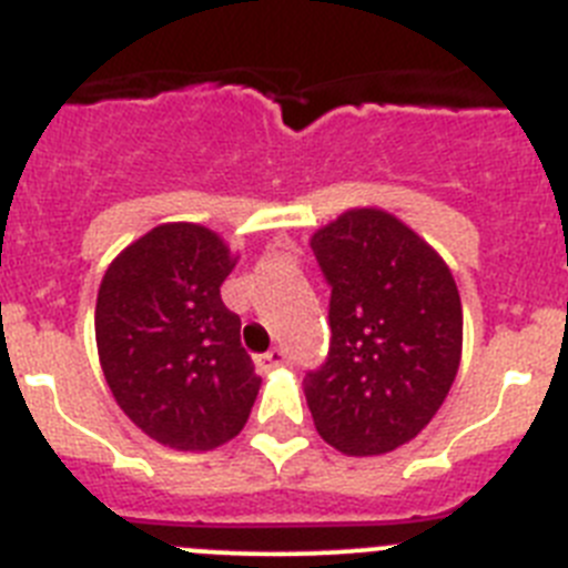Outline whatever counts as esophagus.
Returning <instances> with one entry per match:
<instances>
[{
    "instance_id": "esophagus-1",
    "label": "esophagus",
    "mask_w": 568,
    "mask_h": 568,
    "mask_svg": "<svg viewBox=\"0 0 568 568\" xmlns=\"http://www.w3.org/2000/svg\"><path fill=\"white\" fill-rule=\"evenodd\" d=\"M287 364V353L281 349V346H275V349H270V353L264 355H255V366H258L261 373H267V369H275V366Z\"/></svg>"
}]
</instances>
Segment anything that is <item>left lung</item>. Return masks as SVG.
Listing matches in <instances>:
<instances>
[{"label":"left lung","instance_id":"8db88e82","mask_svg":"<svg viewBox=\"0 0 568 568\" xmlns=\"http://www.w3.org/2000/svg\"><path fill=\"white\" fill-rule=\"evenodd\" d=\"M329 284V353L304 378L315 429L344 455L413 440L460 364L455 278L424 239L384 210H349L313 235Z\"/></svg>","mask_w":568,"mask_h":568}]
</instances>
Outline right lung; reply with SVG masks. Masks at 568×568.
Masks as SVG:
<instances>
[{"label": "right lung", "instance_id": "1", "mask_svg": "<svg viewBox=\"0 0 568 568\" xmlns=\"http://www.w3.org/2000/svg\"><path fill=\"white\" fill-rule=\"evenodd\" d=\"M235 261L199 224H162L108 267L97 346L115 404L144 435L184 453L244 429L261 378L222 301Z\"/></svg>", "mask_w": 568, "mask_h": 568}]
</instances>
